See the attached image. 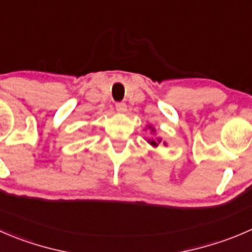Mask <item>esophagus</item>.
I'll list each match as a JSON object with an SVG mask.
<instances>
[{"label":"esophagus","instance_id":"34e87169","mask_svg":"<svg viewBox=\"0 0 252 252\" xmlns=\"http://www.w3.org/2000/svg\"><path fill=\"white\" fill-rule=\"evenodd\" d=\"M116 109L119 113H124V112H126V104L123 103V102H119V103L116 104Z\"/></svg>","mask_w":252,"mask_h":252}]
</instances>
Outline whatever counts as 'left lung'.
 I'll return each instance as SVG.
<instances>
[{
	"label": "left lung",
	"mask_w": 252,
	"mask_h": 252,
	"mask_svg": "<svg viewBox=\"0 0 252 252\" xmlns=\"http://www.w3.org/2000/svg\"><path fill=\"white\" fill-rule=\"evenodd\" d=\"M146 129H149V130H150V133H151V134L155 133V128H154V126H146V128L144 129V130H146ZM146 141H148V143L150 144L151 146H154V148H156V146H158V144L161 143V138H149L148 140H146ZM162 144H163V145H165V146L167 145V144H166L165 141H163Z\"/></svg>",
	"instance_id": "8db88e82"
}]
</instances>
